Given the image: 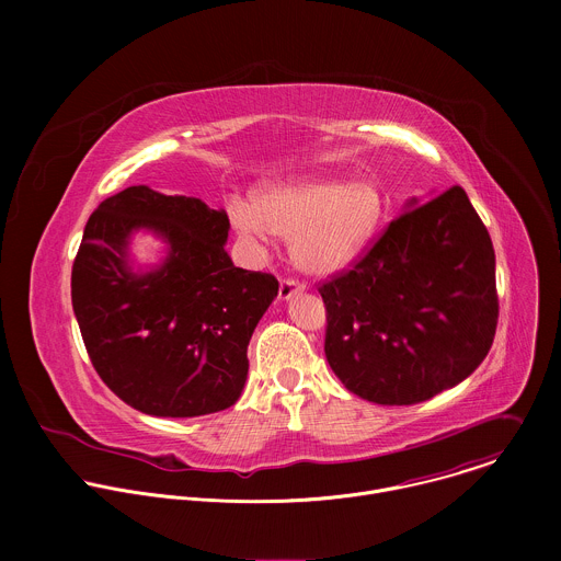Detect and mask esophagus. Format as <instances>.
<instances>
[{"instance_id":"esophagus-1","label":"esophagus","mask_w":561,"mask_h":561,"mask_svg":"<svg viewBox=\"0 0 561 561\" xmlns=\"http://www.w3.org/2000/svg\"><path fill=\"white\" fill-rule=\"evenodd\" d=\"M304 290H306L304 284L293 282V279H284V282L279 284V299H282V301H288L290 297H295V295H299V293H304Z\"/></svg>"}]
</instances>
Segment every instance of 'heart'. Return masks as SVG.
Listing matches in <instances>:
<instances>
[{"label": "heart", "instance_id": "1", "mask_svg": "<svg viewBox=\"0 0 561 561\" xmlns=\"http://www.w3.org/2000/svg\"><path fill=\"white\" fill-rule=\"evenodd\" d=\"M383 199L370 182L286 180L262 186L253 202L230 199L232 226L255 239L293 237L290 255L308 275H333L353 264L373 239Z\"/></svg>", "mask_w": 561, "mask_h": 561}]
</instances>
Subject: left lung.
<instances>
[{
  "label": "left lung",
  "instance_id": "left-lung-1",
  "mask_svg": "<svg viewBox=\"0 0 561 561\" xmlns=\"http://www.w3.org/2000/svg\"><path fill=\"white\" fill-rule=\"evenodd\" d=\"M411 197L348 273L319 288L327 359L383 407L426 402L484 362L497 329L495 251L463 188Z\"/></svg>",
  "mask_w": 561,
  "mask_h": 561
}]
</instances>
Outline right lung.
<instances>
[{"label":"right lung","mask_w":561,"mask_h":561,"mask_svg":"<svg viewBox=\"0 0 561 561\" xmlns=\"http://www.w3.org/2000/svg\"><path fill=\"white\" fill-rule=\"evenodd\" d=\"M224 208L130 186L91 215L70 297L104 383L152 417H199L232 407L249 375V342L277 297L273 275L237 268ZM137 231L163 249L131 253Z\"/></svg>","instance_id":"add662e5"}]
</instances>
